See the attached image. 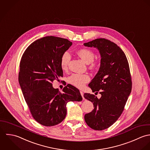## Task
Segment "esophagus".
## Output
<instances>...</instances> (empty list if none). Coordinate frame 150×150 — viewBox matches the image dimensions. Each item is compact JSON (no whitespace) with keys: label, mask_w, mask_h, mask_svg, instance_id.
Here are the masks:
<instances>
[{"label":"esophagus","mask_w":150,"mask_h":150,"mask_svg":"<svg viewBox=\"0 0 150 150\" xmlns=\"http://www.w3.org/2000/svg\"><path fill=\"white\" fill-rule=\"evenodd\" d=\"M80 93H81V96H82V97L83 99H84V97H83V91H80Z\"/></svg>","instance_id":"obj_1"}]
</instances>
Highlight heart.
Segmentation results:
<instances>
[{"instance_id":"b5f03b06","label":"heart","mask_w":150,"mask_h":150,"mask_svg":"<svg viewBox=\"0 0 150 150\" xmlns=\"http://www.w3.org/2000/svg\"><path fill=\"white\" fill-rule=\"evenodd\" d=\"M78 55L81 59L86 64H89L91 69L96 68L98 65V62L94 61V53L93 51L88 49H81L77 52ZM71 60V55L68 52H64L61 56L60 59V66L62 69L66 70L68 68V64ZM90 79L89 76L87 74H73L68 78V82L78 88H83Z\"/></svg>"}]
</instances>
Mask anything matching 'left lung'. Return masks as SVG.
Instances as JSON below:
<instances>
[{
	"mask_svg": "<svg viewBox=\"0 0 150 150\" xmlns=\"http://www.w3.org/2000/svg\"><path fill=\"white\" fill-rule=\"evenodd\" d=\"M83 45L97 49L101 56L99 70L89 87L93 92L100 91L101 97L84 94L94 107L85 120L91 129L102 130L113 125L124 110L132 86L129 65L122 50L108 39H96Z\"/></svg>",
	"mask_w": 150,
	"mask_h": 150,
	"instance_id": "left-lung-1",
	"label": "left lung"
}]
</instances>
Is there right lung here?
Returning a JSON list of instances; mask_svg holds the SVG:
<instances>
[{
	"label": "right lung",
	"instance_id": "obj_1",
	"mask_svg": "<svg viewBox=\"0 0 150 150\" xmlns=\"http://www.w3.org/2000/svg\"><path fill=\"white\" fill-rule=\"evenodd\" d=\"M72 43L67 39L48 36L32 43L20 61L18 81L34 120L45 126L61 123L67 115L69 101H81L79 90L72 85L62 92L52 82L62 77L60 59Z\"/></svg>",
	"mask_w": 150,
	"mask_h": 150
}]
</instances>
